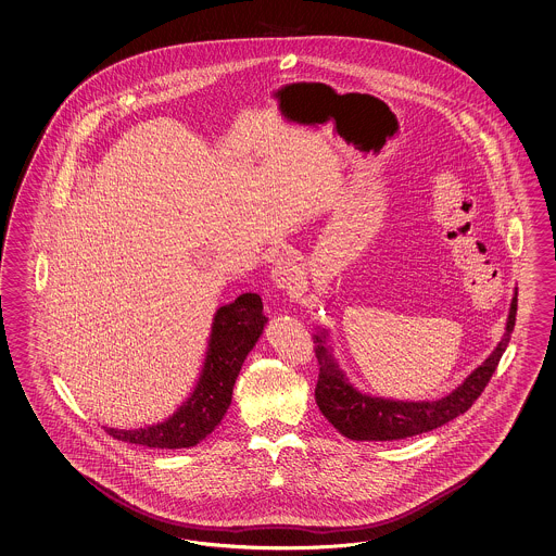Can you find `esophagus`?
<instances>
[{
	"label": "esophagus",
	"instance_id": "obj_1",
	"mask_svg": "<svg viewBox=\"0 0 556 556\" xmlns=\"http://www.w3.org/2000/svg\"><path fill=\"white\" fill-rule=\"evenodd\" d=\"M273 283L287 293H299L303 289V277L289 258H279L271 271Z\"/></svg>",
	"mask_w": 556,
	"mask_h": 556
}]
</instances>
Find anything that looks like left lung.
<instances>
[{"instance_id":"left-lung-1","label":"left lung","mask_w":556,"mask_h":556,"mask_svg":"<svg viewBox=\"0 0 556 556\" xmlns=\"http://www.w3.org/2000/svg\"><path fill=\"white\" fill-rule=\"evenodd\" d=\"M516 293L510 301L506 327L498 345L470 376L452 392L435 400H393L355 388L329 343V329L317 327L313 333L315 355L319 362V379L315 402L327 421L350 440L357 442H392L418 433L430 432L458 418L484 392L488 381L501 362L510 341L516 321Z\"/></svg>"}]
</instances>
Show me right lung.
<instances>
[{"mask_svg":"<svg viewBox=\"0 0 556 556\" xmlns=\"http://www.w3.org/2000/svg\"><path fill=\"white\" fill-rule=\"evenodd\" d=\"M267 321L257 293H243L220 305L213 315L203 366L189 397L166 420L132 430L109 426L104 430L114 440L136 446L178 450L201 444L225 418L232 386Z\"/></svg>","mask_w":556,"mask_h":556,"instance_id":"1","label":"right lung"}]
</instances>
